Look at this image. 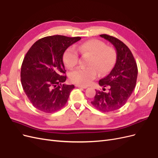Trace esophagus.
<instances>
[{
  "label": "esophagus",
  "mask_w": 158,
  "mask_h": 158,
  "mask_svg": "<svg viewBox=\"0 0 158 158\" xmlns=\"http://www.w3.org/2000/svg\"><path fill=\"white\" fill-rule=\"evenodd\" d=\"M75 86H76V87H78V88H84V89H85V88H88V87L86 86V85H79V84H76Z\"/></svg>",
  "instance_id": "34e87169"
}]
</instances>
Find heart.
<instances>
[{
  "mask_svg": "<svg viewBox=\"0 0 158 158\" xmlns=\"http://www.w3.org/2000/svg\"><path fill=\"white\" fill-rule=\"evenodd\" d=\"M78 50L83 55H89L88 67L78 68L69 74L71 82L82 85H87L96 77L98 72L101 75L108 74L115 64L117 52L111 47L98 40H90L83 44L70 47L64 51L63 59L65 66L73 69L78 64L79 55Z\"/></svg>",
  "mask_w": 158,
  "mask_h": 158,
  "instance_id": "heart-1",
  "label": "heart"
}]
</instances>
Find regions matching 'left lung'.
Masks as SVG:
<instances>
[{"label": "left lung", "instance_id": "1", "mask_svg": "<svg viewBox=\"0 0 158 158\" xmlns=\"http://www.w3.org/2000/svg\"><path fill=\"white\" fill-rule=\"evenodd\" d=\"M100 37L114 47L117 59L110 73L99 81L103 91L95 90L96 93L91 103L99 111L109 112L120 109L130 98L136 85L138 68L131 50L124 43L106 34ZM106 87L110 88L107 93L103 92Z\"/></svg>", "mask_w": 158, "mask_h": 158}]
</instances>
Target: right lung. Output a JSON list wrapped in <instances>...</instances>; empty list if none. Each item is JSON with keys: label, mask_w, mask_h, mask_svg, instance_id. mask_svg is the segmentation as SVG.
Segmentation results:
<instances>
[{"label": "right lung", "mask_w": 158, "mask_h": 158, "mask_svg": "<svg viewBox=\"0 0 158 158\" xmlns=\"http://www.w3.org/2000/svg\"><path fill=\"white\" fill-rule=\"evenodd\" d=\"M80 37L47 36L37 41L26 53L21 68V82L27 98L36 109L51 113L63 108L74 85L66 80L63 56Z\"/></svg>", "instance_id": "add662e5"}]
</instances>
